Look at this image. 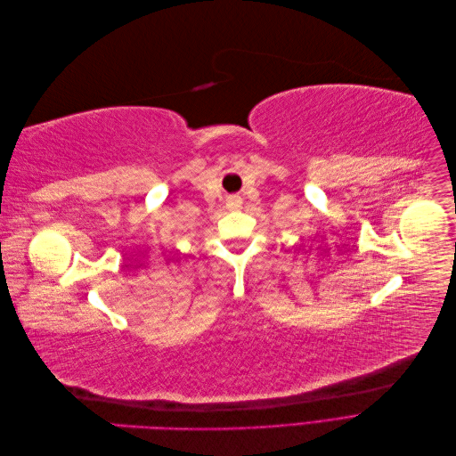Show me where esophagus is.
<instances>
[{
    "label": "esophagus",
    "instance_id": "esophagus-1",
    "mask_svg": "<svg viewBox=\"0 0 456 456\" xmlns=\"http://www.w3.org/2000/svg\"><path fill=\"white\" fill-rule=\"evenodd\" d=\"M240 203H241V201H240V198H232L228 205H230V207H233V209H236V207H240Z\"/></svg>",
    "mask_w": 456,
    "mask_h": 456
}]
</instances>
